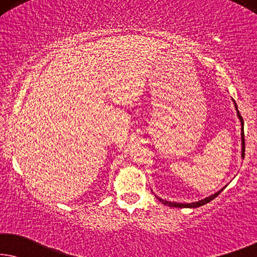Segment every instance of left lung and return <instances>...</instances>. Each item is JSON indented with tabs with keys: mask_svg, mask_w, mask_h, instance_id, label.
<instances>
[{
	"mask_svg": "<svg viewBox=\"0 0 257 257\" xmlns=\"http://www.w3.org/2000/svg\"><path fill=\"white\" fill-rule=\"evenodd\" d=\"M234 104H235V108H236V111H237V117H238V119H240V120H241V125H242V127H241V139H242V158H244V149H245V146H244L243 119H242L241 114H240V112H238V110H237L236 103H235V101H234ZM224 187H226V186H224ZM224 187H223L222 189H220L219 192H216L215 194H213V195L208 196V198H206V199H202V200H200V201L192 202V203H177V202H171V201H166V200H163V199L158 198V196H157V199L159 200V201H160L161 203H164V205H166V206H170V207H178V208H196V207H200V206H203V205H206V203H208L209 201H212L213 199H215L216 196L219 195L220 193L223 191Z\"/></svg>",
	"mask_w": 257,
	"mask_h": 257,
	"instance_id": "8db88e82",
	"label": "left lung"
}]
</instances>
